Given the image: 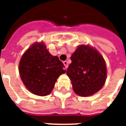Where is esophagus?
<instances>
[{
  "label": "esophagus",
  "mask_w": 126,
  "mask_h": 126,
  "mask_svg": "<svg viewBox=\"0 0 126 126\" xmlns=\"http://www.w3.org/2000/svg\"><path fill=\"white\" fill-rule=\"evenodd\" d=\"M63 64H64V65L65 67V68H67V67H68V63H67V61H63Z\"/></svg>",
  "instance_id": "34e87169"
}]
</instances>
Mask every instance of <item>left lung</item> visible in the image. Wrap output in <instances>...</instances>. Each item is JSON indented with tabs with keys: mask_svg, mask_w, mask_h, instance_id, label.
<instances>
[{
	"mask_svg": "<svg viewBox=\"0 0 126 126\" xmlns=\"http://www.w3.org/2000/svg\"><path fill=\"white\" fill-rule=\"evenodd\" d=\"M67 75L73 90L80 96H89L102 88L107 78V67L103 56L89 45H80L71 56Z\"/></svg>",
	"mask_w": 126,
	"mask_h": 126,
	"instance_id": "obj_1",
	"label": "left lung"
}]
</instances>
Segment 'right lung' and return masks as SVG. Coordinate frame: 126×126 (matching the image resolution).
<instances>
[{"label": "right lung", "instance_id": "add662e5", "mask_svg": "<svg viewBox=\"0 0 126 126\" xmlns=\"http://www.w3.org/2000/svg\"><path fill=\"white\" fill-rule=\"evenodd\" d=\"M19 72L29 91L38 96H47L52 92L57 79L66 70L59 57L52 56L41 42L32 44L24 52Z\"/></svg>", "mask_w": 126, "mask_h": 126}]
</instances>
